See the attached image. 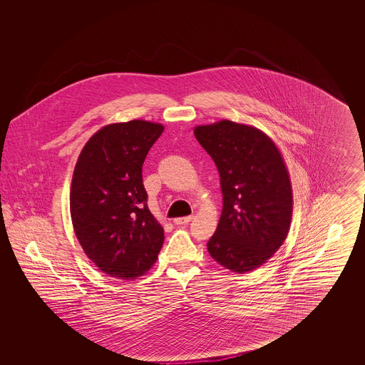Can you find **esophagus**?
Here are the masks:
<instances>
[{"label":"esophagus","mask_w":365,"mask_h":365,"mask_svg":"<svg viewBox=\"0 0 365 365\" xmlns=\"http://www.w3.org/2000/svg\"><path fill=\"white\" fill-rule=\"evenodd\" d=\"M191 220H192V216H185V217H178V219H175L174 223L175 225H178V226H180V225H189Z\"/></svg>","instance_id":"1"}]
</instances>
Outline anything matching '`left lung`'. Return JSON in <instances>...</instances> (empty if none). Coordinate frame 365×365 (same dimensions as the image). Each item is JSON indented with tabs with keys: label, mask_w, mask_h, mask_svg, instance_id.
Masks as SVG:
<instances>
[{
	"label": "left lung",
	"mask_w": 365,
	"mask_h": 365,
	"mask_svg": "<svg viewBox=\"0 0 365 365\" xmlns=\"http://www.w3.org/2000/svg\"><path fill=\"white\" fill-rule=\"evenodd\" d=\"M194 135L220 175L223 209L209 255L246 274L284 242L293 215L290 175L277 143L259 128L231 122L195 125Z\"/></svg>",
	"instance_id": "left-lung-1"
}]
</instances>
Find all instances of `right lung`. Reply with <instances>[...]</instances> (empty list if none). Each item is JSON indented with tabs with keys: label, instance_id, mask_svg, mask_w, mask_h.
Instances as JSON below:
<instances>
[{
	"label": "right lung",
	"instance_id": "add662e5",
	"mask_svg": "<svg viewBox=\"0 0 365 365\" xmlns=\"http://www.w3.org/2000/svg\"><path fill=\"white\" fill-rule=\"evenodd\" d=\"M164 125L106 124L78 157L70 192L72 226L87 257L108 277L134 280L156 262L164 228L148 208L142 165Z\"/></svg>",
	"mask_w": 365,
	"mask_h": 365
}]
</instances>
